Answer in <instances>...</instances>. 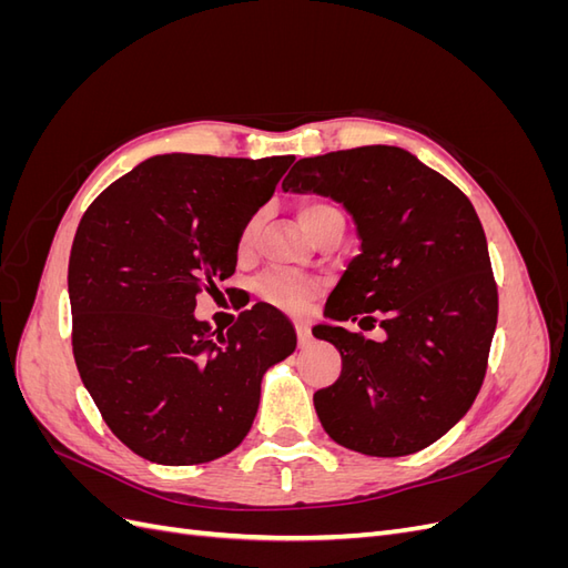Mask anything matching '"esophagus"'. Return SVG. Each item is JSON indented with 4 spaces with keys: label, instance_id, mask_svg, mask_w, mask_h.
<instances>
[{
    "label": "esophagus",
    "instance_id": "34e87169",
    "mask_svg": "<svg viewBox=\"0 0 568 568\" xmlns=\"http://www.w3.org/2000/svg\"><path fill=\"white\" fill-rule=\"evenodd\" d=\"M296 336H298V343H301V346H305V343L311 341V326L303 324V322H298V324H296Z\"/></svg>",
    "mask_w": 568,
    "mask_h": 568
}]
</instances>
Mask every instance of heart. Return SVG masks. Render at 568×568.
Instances as JSON below:
<instances>
[{"mask_svg": "<svg viewBox=\"0 0 568 568\" xmlns=\"http://www.w3.org/2000/svg\"><path fill=\"white\" fill-rule=\"evenodd\" d=\"M334 213H338V211L332 203L307 201L301 205L303 227L313 234L322 225V220H326ZM257 227H261V213H253L244 222L242 230H239L236 251L242 255L253 248ZM255 294L261 296L265 303H270L274 307H282V311L303 313L305 307L311 305V301L320 294V282L311 280V277H301V274H294V272H267L255 282Z\"/></svg>", "mask_w": 568, "mask_h": 568, "instance_id": "heart-1", "label": "heart"}]
</instances>
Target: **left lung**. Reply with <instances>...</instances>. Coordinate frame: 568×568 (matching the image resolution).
Masks as SVG:
<instances>
[{"instance_id":"left-lung-1","label":"left lung","mask_w":568,"mask_h":568,"mask_svg":"<svg viewBox=\"0 0 568 568\" xmlns=\"http://www.w3.org/2000/svg\"><path fill=\"white\" fill-rule=\"evenodd\" d=\"M346 205L359 236L324 313L343 326L313 334L341 353L338 379L320 388L317 417L343 448L403 457L436 443L484 386L497 324L486 232L448 178L398 146H357L301 159L284 184Z\"/></svg>"}]
</instances>
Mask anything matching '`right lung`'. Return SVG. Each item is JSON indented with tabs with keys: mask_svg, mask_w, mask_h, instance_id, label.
I'll use <instances>...</instances> for the list:
<instances>
[{
	"mask_svg": "<svg viewBox=\"0 0 568 568\" xmlns=\"http://www.w3.org/2000/svg\"><path fill=\"white\" fill-rule=\"evenodd\" d=\"M291 163L165 153L106 186L80 220L68 261L73 357L106 426L149 462L232 453L265 369L296 348L294 324L267 303L225 334L194 317L196 296L234 274L239 230Z\"/></svg>",
	"mask_w": 568,
	"mask_h": 568,
	"instance_id": "obj_1",
	"label": "right lung"
}]
</instances>
